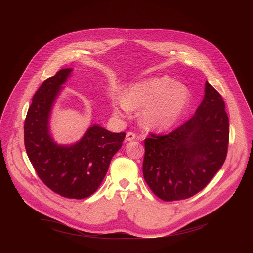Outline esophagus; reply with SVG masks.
Returning a JSON list of instances; mask_svg holds the SVG:
<instances>
[{
	"label": "esophagus",
	"mask_w": 253,
	"mask_h": 253,
	"mask_svg": "<svg viewBox=\"0 0 253 253\" xmlns=\"http://www.w3.org/2000/svg\"><path fill=\"white\" fill-rule=\"evenodd\" d=\"M135 138H136L135 133L127 132V134H126V141H133V140H135Z\"/></svg>",
	"instance_id": "esophagus-1"
}]
</instances>
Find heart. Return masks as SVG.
<instances>
[{
  "label": "heart",
  "mask_w": 253,
  "mask_h": 253,
  "mask_svg": "<svg viewBox=\"0 0 253 253\" xmlns=\"http://www.w3.org/2000/svg\"><path fill=\"white\" fill-rule=\"evenodd\" d=\"M190 101V91L167 76L154 77L132 85L122 97L123 110L142 108V121L149 127L166 129L183 114ZM114 112L121 109L114 106Z\"/></svg>",
  "instance_id": "b5f03b06"
}]
</instances>
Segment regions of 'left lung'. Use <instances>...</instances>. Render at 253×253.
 Wrapping results in <instances>:
<instances>
[{
    "mask_svg": "<svg viewBox=\"0 0 253 253\" xmlns=\"http://www.w3.org/2000/svg\"><path fill=\"white\" fill-rule=\"evenodd\" d=\"M229 121L221 95L207 81L195 114L166 135L144 141L143 176L164 201L187 199L201 191L223 165Z\"/></svg>",
    "mask_w": 253,
    "mask_h": 253,
    "instance_id": "obj_1",
    "label": "left lung"
}]
</instances>
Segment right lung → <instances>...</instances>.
Instances as JSON below:
<instances>
[{
    "instance_id": "1",
    "label": "right lung",
    "mask_w": 253,
    "mask_h": 253,
    "mask_svg": "<svg viewBox=\"0 0 253 253\" xmlns=\"http://www.w3.org/2000/svg\"><path fill=\"white\" fill-rule=\"evenodd\" d=\"M71 72L58 71L36 92L25 119L24 141L35 171L48 188L66 198L83 199L99 188L126 134L93 125L76 144L57 145L49 133V116Z\"/></svg>"
}]
</instances>
